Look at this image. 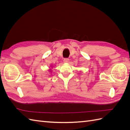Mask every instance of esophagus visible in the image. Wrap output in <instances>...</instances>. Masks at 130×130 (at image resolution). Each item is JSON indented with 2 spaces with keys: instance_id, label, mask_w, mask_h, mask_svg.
<instances>
[{
  "instance_id": "esophagus-1",
  "label": "esophagus",
  "mask_w": 130,
  "mask_h": 130,
  "mask_svg": "<svg viewBox=\"0 0 130 130\" xmlns=\"http://www.w3.org/2000/svg\"><path fill=\"white\" fill-rule=\"evenodd\" d=\"M69 58H64V60H63V62L64 63H68V62H69Z\"/></svg>"
}]
</instances>
